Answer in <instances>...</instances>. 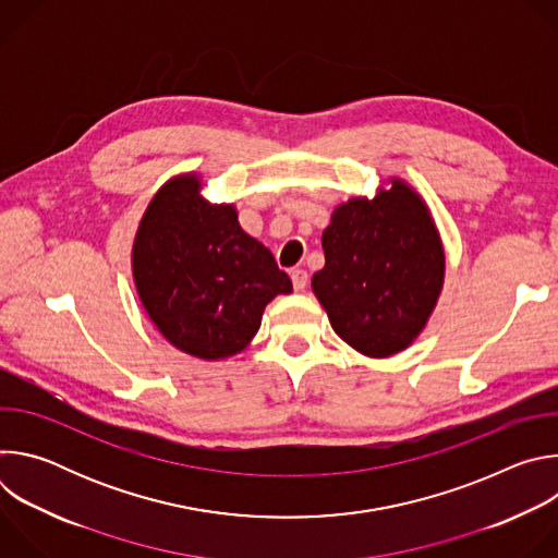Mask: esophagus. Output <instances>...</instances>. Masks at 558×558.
Wrapping results in <instances>:
<instances>
[{
    "label": "esophagus",
    "mask_w": 558,
    "mask_h": 558,
    "mask_svg": "<svg viewBox=\"0 0 558 558\" xmlns=\"http://www.w3.org/2000/svg\"><path fill=\"white\" fill-rule=\"evenodd\" d=\"M306 280H308V276L304 269H291V282H293L295 291H302L306 287Z\"/></svg>",
    "instance_id": "obj_1"
}]
</instances>
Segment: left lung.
I'll use <instances>...</instances> for the list:
<instances>
[{
  "mask_svg": "<svg viewBox=\"0 0 558 558\" xmlns=\"http://www.w3.org/2000/svg\"><path fill=\"white\" fill-rule=\"evenodd\" d=\"M325 267L311 289L333 331L366 357L409 349L426 329L446 276L439 229L402 179L338 205L323 233Z\"/></svg>",
  "mask_w": 558,
  "mask_h": 558,
  "instance_id": "left-lung-1",
  "label": "left lung"
}]
</instances>
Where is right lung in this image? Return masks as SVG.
<instances>
[{
  "label": "right lung",
  "mask_w": 558,
  "mask_h": 558,
  "mask_svg": "<svg viewBox=\"0 0 558 558\" xmlns=\"http://www.w3.org/2000/svg\"><path fill=\"white\" fill-rule=\"evenodd\" d=\"M201 190V177L190 172L154 194L134 235L132 278L161 336L216 362L245 351L265 306L293 284L238 222L235 205L209 203Z\"/></svg>",
  "instance_id": "add662e5"
}]
</instances>
